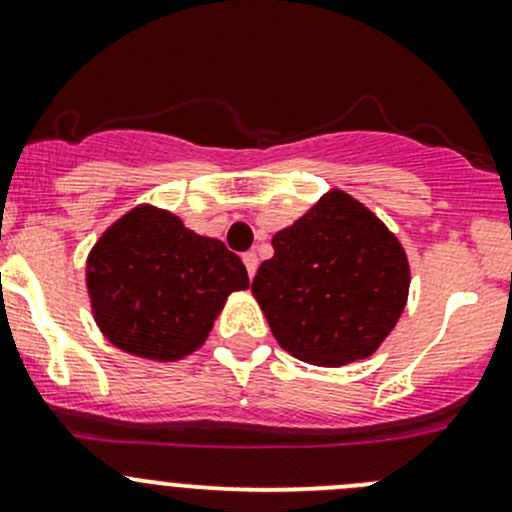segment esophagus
Here are the masks:
<instances>
[{"label": "esophagus", "instance_id": "1", "mask_svg": "<svg viewBox=\"0 0 512 512\" xmlns=\"http://www.w3.org/2000/svg\"><path fill=\"white\" fill-rule=\"evenodd\" d=\"M242 262H245V267H247V275L255 277V272H257V255H255V252H245V255H242Z\"/></svg>", "mask_w": 512, "mask_h": 512}]
</instances>
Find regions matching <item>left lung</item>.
<instances>
[{
  "mask_svg": "<svg viewBox=\"0 0 512 512\" xmlns=\"http://www.w3.org/2000/svg\"><path fill=\"white\" fill-rule=\"evenodd\" d=\"M252 282L277 344L314 366L369 359L409 299L404 245L364 203L332 188L272 237Z\"/></svg>",
  "mask_w": 512,
  "mask_h": 512,
  "instance_id": "left-lung-1",
  "label": "left lung"
}]
</instances>
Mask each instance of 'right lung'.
I'll use <instances>...</instances> for the list:
<instances>
[{
    "label": "right lung",
    "mask_w": 512,
    "mask_h": 512,
    "mask_svg": "<svg viewBox=\"0 0 512 512\" xmlns=\"http://www.w3.org/2000/svg\"><path fill=\"white\" fill-rule=\"evenodd\" d=\"M247 287L235 252L148 203L108 225L86 260L96 327L113 347L148 361L198 352L227 297Z\"/></svg>",
    "instance_id": "1"
}]
</instances>
